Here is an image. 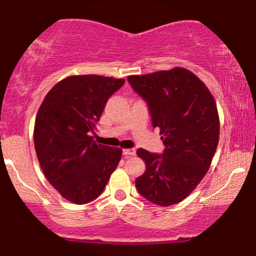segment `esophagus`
Instances as JSON below:
<instances>
[{"instance_id": "34e87169", "label": "esophagus", "mask_w": 256, "mask_h": 256, "mask_svg": "<svg viewBox=\"0 0 256 256\" xmlns=\"http://www.w3.org/2000/svg\"><path fill=\"white\" fill-rule=\"evenodd\" d=\"M123 156H136V150L133 148H128V150H123Z\"/></svg>"}]
</instances>
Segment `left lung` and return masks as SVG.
Masks as SVG:
<instances>
[{
  "label": "left lung",
  "instance_id": "left-lung-1",
  "mask_svg": "<svg viewBox=\"0 0 256 256\" xmlns=\"http://www.w3.org/2000/svg\"><path fill=\"white\" fill-rule=\"evenodd\" d=\"M128 84L148 106L153 128H160L162 154L139 148L146 170L136 180L144 198L160 206L190 195L210 167L219 140L214 96L184 68L131 75Z\"/></svg>",
  "mask_w": 256,
  "mask_h": 256
}]
</instances>
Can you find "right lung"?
I'll return each instance as SVG.
<instances>
[{
  "instance_id": "obj_1",
  "label": "right lung",
  "mask_w": 256,
  "mask_h": 256,
  "mask_svg": "<svg viewBox=\"0 0 256 256\" xmlns=\"http://www.w3.org/2000/svg\"><path fill=\"white\" fill-rule=\"evenodd\" d=\"M124 78L78 75L58 82L39 108L34 148L46 178L67 200L86 204L106 188L122 156L120 148L96 144L104 106Z\"/></svg>"
}]
</instances>
